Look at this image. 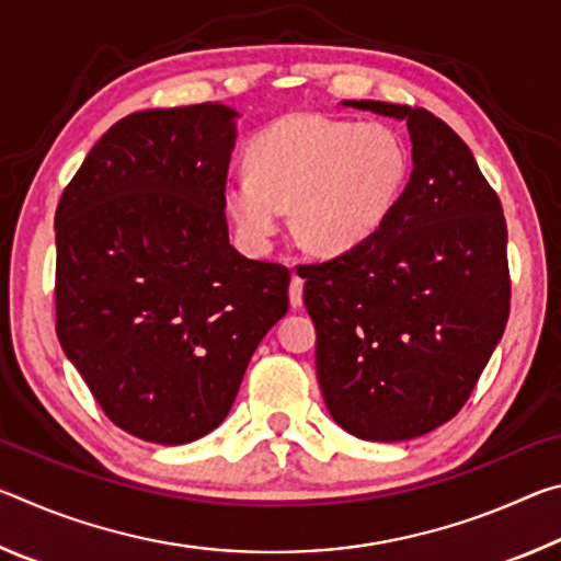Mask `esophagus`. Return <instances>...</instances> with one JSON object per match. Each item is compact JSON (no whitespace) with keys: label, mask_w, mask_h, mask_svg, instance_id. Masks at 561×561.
I'll return each mask as SVG.
<instances>
[{"label":"esophagus","mask_w":561,"mask_h":561,"mask_svg":"<svg viewBox=\"0 0 561 561\" xmlns=\"http://www.w3.org/2000/svg\"><path fill=\"white\" fill-rule=\"evenodd\" d=\"M289 301L294 309H299L304 304V279L299 277V274H294L291 277V284H289Z\"/></svg>","instance_id":"34e87169"}]
</instances>
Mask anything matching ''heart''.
I'll use <instances>...</instances> for the list:
<instances>
[{
    "label": "heart",
    "mask_w": 561,
    "mask_h": 561,
    "mask_svg": "<svg viewBox=\"0 0 561 561\" xmlns=\"http://www.w3.org/2000/svg\"><path fill=\"white\" fill-rule=\"evenodd\" d=\"M250 175L225 185L247 244L264 250L291 207L294 232L317 254H348L381 230L408 183V150L381 123L284 116L247 148Z\"/></svg>",
    "instance_id": "1"
}]
</instances>
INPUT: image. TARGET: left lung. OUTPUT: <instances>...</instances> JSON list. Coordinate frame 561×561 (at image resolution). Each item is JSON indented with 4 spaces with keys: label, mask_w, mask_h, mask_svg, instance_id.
I'll list each match as a JSON object with an SVG mask.
<instances>
[{
    "label": "left lung",
    "mask_w": 561,
    "mask_h": 561,
    "mask_svg": "<svg viewBox=\"0 0 561 561\" xmlns=\"http://www.w3.org/2000/svg\"><path fill=\"white\" fill-rule=\"evenodd\" d=\"M341 106L405 121L413 170L396 210L358 250L301 267L317 378L334 421L398 443L448 423L510 317L507 225L470 148L431 111Z\"/></svg>",
    "instance_id": "obj_1"
}]
</instances>
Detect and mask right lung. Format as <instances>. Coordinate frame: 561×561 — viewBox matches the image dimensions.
I'll return each instance as SVG.
<instances>
[{
  "mask_svg": "<svg viewBox=\"0 0 561 561\" xmlns=\"http://www.w3.org/2000/svg\"><path fill=\"white\" fill-rule=\"evenodd\" d=\"M240 113L138 111L91 148L56 207V334L113 423L183 445L220 425L289 272L230 244L227 168Z\"/></svg>",
  "mask_w": 561,
  "mask_h": 561,
  "instance_id": "right-lung-1",
  "label": "right lung"
}]
</instances>
